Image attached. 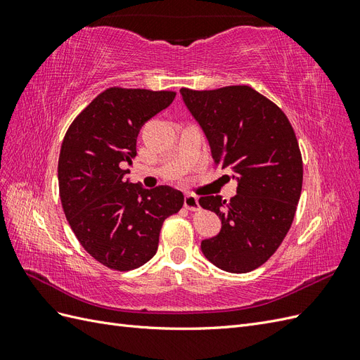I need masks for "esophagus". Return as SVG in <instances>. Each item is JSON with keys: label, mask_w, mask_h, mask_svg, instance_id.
<instances>
[{"label": "esophagus", "mask_w": 360, "mask_h": 360, "mask_svg": "<svg viewBox=\"0 0 360 360\" xmlns=\"http://www.w3.org/2000/svg\"><path fill=\"white\" fill-rule=\"evenodd\" d=\"M184 207H186V209L191 210V212L198 210L200 209L198 198L195 197V195H192V193H188L186 197H184Z\"/></svg>", "instance_id": "obj_1"}]
</instances>
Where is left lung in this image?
<instances>
[{"instance_id": "1", "label": "left lung", "mask_w": 360, "mask_h": 360, "mask_svg": "<svg viewBox=\"0 0 360 360\" xmlns=\"http://www.w3.org/2000/svg\"><path fill=\"white\" fill-rule=\"evenodd\" d=\"M180 94L209 141L212 158L230 168L237 193L201 197L202 209L222 222L217 236L201 242L204 257L230 274L264 264L284 240L302 192L303 163L287 115L248 85Z\"/></svg>"}]
</instances>
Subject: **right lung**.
<instances>
[{"label":"right lung","mask_w":360,"mask_h":360,"mask_svg":"<svg viewBox=\"0 0 360 360\" xmlns=\"http://www.w3.org/2000/svg\"><path fill=\"white\" fill-rule=\"evenodd\" d=\"M174 97V91L112 86L73 120L63 139L58 186L64 214L82 248L110 269L127 271L153 258L163 221L183 205L177 189H146L124 179L141 127Z\"/></svg>","instance_id":"right-lung-1"}]
</instances>
